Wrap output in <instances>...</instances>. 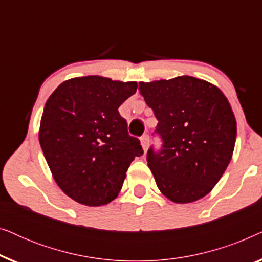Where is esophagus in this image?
Wrapping results in <instances>:
<instances>
[{
	"label": "esophagus",
	"mask_w": 262,
	"mask_h": 262,
	"mask_svg": "<svg viewBox=\"0 0 262 262\" xmlns=\"http://www.w3.org/2000/svg\"><path fill=\"white\" fill-rule=\"evenodd\" d=\"M141 145H142V148H143V150H144V151L148 150V148H149V137H148V136H143V137L141 138Z\"/></svg>",
	"instance_id": "obj_1"
}]
</instances>
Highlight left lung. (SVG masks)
I'll return each mask as SVG.
<instances>
[{"instance_id":"1","label":"left lung","mask_w":262,"mask_h":262,"mask_svg":"<svg viewBox=\"0 0 262 262\" xmlns=\"http://www.w3.org/2000/svg\"><path fill=\"white\" fill-rule=\"evenodd\" d=\"M152 108L163 148L148 151V166L161 193L188 204L212 191L230 162L236 119L227 96L216 85L193 76L139 82Z\"/></svg>"}]
</instances>
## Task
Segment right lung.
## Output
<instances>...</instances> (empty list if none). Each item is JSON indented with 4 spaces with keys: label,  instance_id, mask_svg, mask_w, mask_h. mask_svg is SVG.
<instances>
[{
    "label": "right lung",
    "instance_id": "add662e5",
    "mask_svg": "<svg viewBox=\"0 0 262 262\" xmlns=\"http://www.w3.org/2000/svg\"><path fill=\"white\" fill-rule=\"evenodd\" d=\"M136 91L137 82L91 75L64 81L46 101L39 143L57 185L75 202H112L131 162L143 154L118 111Z\"/></svg>",
    "mask_w": 262,
    "mask_h": 262
}]
</instances>
